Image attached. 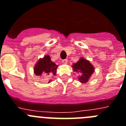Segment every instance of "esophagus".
Returning a JSON list of instances; mask_svg holds the SVG:
<instances>
[{
  "label": "esophagus",
  "instance_id": "esophagus-1",
  "mask_svg": "<svg viewBox=\"0 0 126 126\" xmlns=\"http://www.w3.org/2000/svg\"><path fill=\"white\" fill-rule=\"evenodd\" d=\"M62 63L64 64H66L67 63V59H64V60H62Z\"/></svg>",
  "mask_w": 126,
  "mask_h": 126
}]
</instances>
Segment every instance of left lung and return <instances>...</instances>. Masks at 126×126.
I'll use <instances>...</instances> for the list:
<instances>
[{
    "label": "left lung",
    "instance_id": "8db88e82",
    "mask_svg": "<svg viewBox=\"0 0 126 126\" xmlns=\"http://www.w3.org/2000/svg\"><path fill=\"white\" fill-rule=\"evenodd\" d=\"M73 67L75 72L81 74V76L79 78V80L83 83H86L94 72V67L93 65L90 64L88 61L84 59L83 58H81L79 61L73 64Z\"/></svg>",
    "mask_w": 126,
    "mask_h": 126
}]
</instances>
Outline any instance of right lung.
I'll list each match as a JSON object with an SVG mask.
<instances>
[{
	"label": "right lung",
	"instance_id": "right-lung-1",
	"mask_svg": "<svg viewBox=\"0 0 126 126\" xmlns=\"http://www.w3.org/2000/svg\"><path fill=\"white\" fill-rule=\"evenodd\" d=\"M58 65L53 63L48 55H46L43 59L39 60L34 68V74L36 76H49L56 74ZM50 82V81H49Z\"/></svg>",
	"mask_w": 126,
	"mask_h": 126
}]
</instances>
